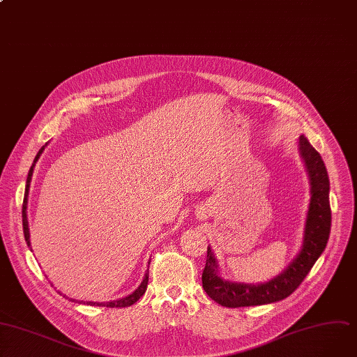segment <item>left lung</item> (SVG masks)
I'll return each instance as SVG.
<instances>
[{
    "label": "left lung",
    "instance_id": "8db88e82",
    "mask_svg": "<svg viewBox=\"0 0 357 357\" xmlns=\"http://www.w3.org/2000/svg\"><path fill=\"white\" fill-rule=\"evenodd\" d=\"M298 150L303 158L310 178V204L300 253L280 273L278 278L263 284L233 283L218 276V264L210 248L203 270V289L215 303L225 307H245L274 303L290 296L305 280L316 260L320 257L331 234L332 210L328 203V176L320 154L309 143L305 135H300Z\"/></svg>",
    "mask_w": 357,
    "mask_h": 357
}]
</instances>
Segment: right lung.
<instances>
[{
	"instance_id": "right-lung-1",
	"label": "right lung",
	"mask_w": 357,
	"mask_h": 357,
	"mask_svg": "<svg viewBox=\"0 0 357 357\" xmlns=\"http://www.w3.org/2000/svg\"><path fill=\"white\" fill-rule=\"evenodd\" d=\"M45 146H43L40 149V151L37 153L36 158H34V162L33 166L29 172V177H26V184H25V195H24V202H22V229H24V237H25V241L26 244L30 245V230H29V220H26V202H29V190H30V183H31V177H33V170H34V166L37 160L40 158L43 150H44ZM147 283H149V273H146V276L142 282V284L137 287L131 294L120 298V300H114V301H105V303H97V301H87V305L90 306H101V307H128L131 305H134L137 300H139L147 290ZM73 300V298H71ZM74 301V300H73Z\"/></svg>"
}]
</instances>
